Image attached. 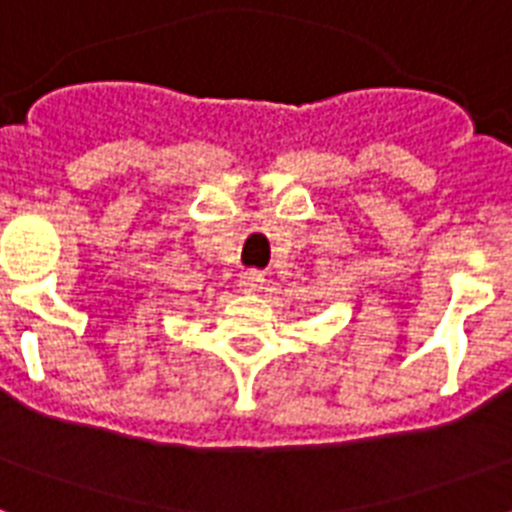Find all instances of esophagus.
Masks as SVG:
<instances>
[{
  "label": "esophagus",
  "instance_id": "obj_1",
  "mask_svg": "<svg viewBox=\"0 0 512 512\" xmlns=\"http://www.w3.org/2000/svg\"><path fill=\"white\" fill-rule=\"evenodd\" d=\"M263 286L265 276L260 270H244L239 276V291H244V294H257V291H263Z\"/></svg>",
  "mask_w": 512,
  "mask_h": 512
}]
</instances>
